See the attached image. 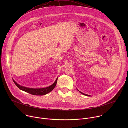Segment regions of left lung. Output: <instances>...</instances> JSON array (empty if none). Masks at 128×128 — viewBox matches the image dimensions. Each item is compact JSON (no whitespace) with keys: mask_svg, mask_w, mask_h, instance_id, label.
I'll return each mask as SVG.
<instances>
[{"mask_svg":"<svg viewBox=\"0 0 128 128\" xmlns=\"http://www.w3.org/2000/svg\"><path fill=\"white\" fill-rule=\"evenodd\" d=\"M80 92V93H81V94H82V95H85V96H90V95H86V94H84V93H82V92Z\"/></svg>","mask_w":128,"mask_h":128,"instance_id":"8db88e82","label":"left lung"}]
</instances>
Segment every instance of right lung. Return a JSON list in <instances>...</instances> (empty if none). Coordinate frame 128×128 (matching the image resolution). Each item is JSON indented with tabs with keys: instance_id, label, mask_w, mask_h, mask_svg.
<instances>
[{
	"instance_id": "obj_1",
	"label": "right lung",
	"mask_w": 128,
	"mask_h": 128,
	"mask_svg": "<svg viewBox=\"0 0 128 128\" xmlns=\"http://www.w3.org/2000/svg\"><path fill=\"white\" fill-rule=\"evenodd\" d=\"M57 80H58V78H57L55 82H54L52 86L48 87L42 88H26V87L20 86L19 84H18L14 80L13 81L18 88L22 90L25 91V92L28 93H29L33 95H36V96H43L49 93L50 92H51L52 90H54V88H55L57 84Z\"/></svg>"
}]
</instances>
